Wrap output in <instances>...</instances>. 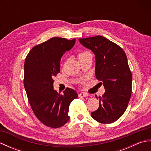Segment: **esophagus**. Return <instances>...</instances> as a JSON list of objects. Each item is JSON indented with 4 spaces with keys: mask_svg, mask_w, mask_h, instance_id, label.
I'll list each match as a JSON object with an SVG mask.
<instances>
[{
    "mask_svg": "<svg viewBox=\"0 0 151 151\" xmlns=\"http://www.w3.org/2000/svg\"><path fill=\"white\" fill-rule=\"evenodd\" d=\"M78 96H79V97H88V95L87 93H86L82 92L78 95Z\"/></svg>",
    "mask_w": 151,
    "mask_h": 151,
    "instance_id": "34e87169",
    "label": "esophagus"
}]
</instances>
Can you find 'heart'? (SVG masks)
Returning <instances> with one entry per match:
<instances>
[{
    "label": "heart",
    "instance_id": "b5f03b06",
    "mask_svg": "<svg viewBox=\"0 0 151 151\" xmlns=\"http://www.w3.org/2000/svg\"><path fill=\"white\" fill-rule=\"evenodd\" d=\"M90 55H91V54L90 52H88V51H84V52H82L78 54V60L84 58Z\"/></svg>",
    "mask_w": 151,
    "mask_h": 151
}]
</instances>
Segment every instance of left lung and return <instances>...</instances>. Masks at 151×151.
I'll use <instances>...</instances> for the list:
<instances>
[{"instance_id": "1", "label": "left lung", "mask_w": 151, "mask_h": 151, "mask_svg": "<svg viewBox=\"0 0 151 151\" xmlns=\"http://www.w3.org/2000/svg\"><path fill=\"white\" fill-rule=\"evenodd\" d=\"M78 40L94 53L96 78L105 89L104 94L99 97V107L91 117L101 123H114L124 113L132 93V76L126 54L103 36Z\"/></svg>"}]
</instances>
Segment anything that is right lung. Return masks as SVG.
Returning <instances> with one entry per match:
<instances>
[{"instance_id": "right-lung-1", "label": "right lung", "mask_w": 151, "mask_h": 151, "mask_svg": "<svg viewBox=\"0 0 151 151\" xmlns=\"http://www.w3.org/2000/svg\"><path fill=\"white\" fill-rule=\"evenodd\" d=\"M76 39L54 37L34 47L25 59L24 86L35 115L50 128L63 126L69 120V107L78 94L66 88L61 95L54 89L53 78L60 72L61 58L72 49Z\"/></svg>"}]
</instances>
